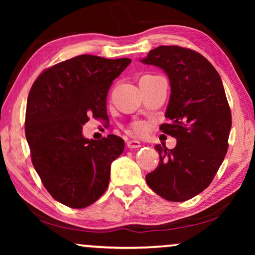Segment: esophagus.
Returning <instances> with one entry per match:
<instances>
[{
    "instance_id": "esophagus-1",
    "label": "esophagus",
    "mask_w": 255,
    "mask_h": 255,
    "mask_svg": "<svg viewBox=\"0 0 255 255\" xmlns=\"http://www.w3.org/2000/svg\"><path fill=\"white\" fill-rule=\"evenodd\" d=\"M127 146L128 148H139L141 146V144H140V141H138V140H128V142H127Z\"/></svg>"
}]
</instances>
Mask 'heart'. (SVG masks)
<instances>
[{
  "mask_svg": "<svg viewBox=\"0 0 255 255\" xmlns=\"http://www.w3.org/2000/svg\"><path fill=\"white\" fill-rule=\"evenodd\" d=\"M131 132L135 135H140L145 132V125L140 123V122H135V123L132 124Z\"/></svg>",
  "mask_w": 255,
  "mask_h": 255,
  "instance_id": "heart-1",
  "label": "heart"
}]
</instances>
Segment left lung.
<instances>
[{
  "label": "left lung",
  "instance_id": "obj_1",
  "mask_svg": "<svg viewBox=\"0 0 255 255\" xmlns=\"http://www.w3.org/2000/svg\"><path fill=\"white\" fill-rule=\"evenodd\" d=\"M140 62L168 76L169 123L160 130L176 139L172 149L155 145L160 161L146 182L165 200L184 202L208 188L228 152L232 121L222 79L203 55L180 46L156 47Z\"/></svg>",
  "mask_w": 255,
  "mask_h": 255
}]
</instances>
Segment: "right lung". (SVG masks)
Here are the masks:
<instances>
[{
	"label": "right lung",
	"instance_id": "right-lung-1",
	"mask_svg": "<svg viewBox=\"0 0 255 255\" xmlns=\"http://www.w3.org/2000/svg\"><path fill=\"white\" fill-rule=\"evenodd\" d=\"M130 62L82 54L44 71L31 87L25 137L32 165L51 196L69 208H86L102 196L111 163L124 151L121 137L89 140L82 125L90 115L108 118V92Z\"/></svg>",
	"mask_w": 255,
	"mask_h": 255
}]
</instances>
